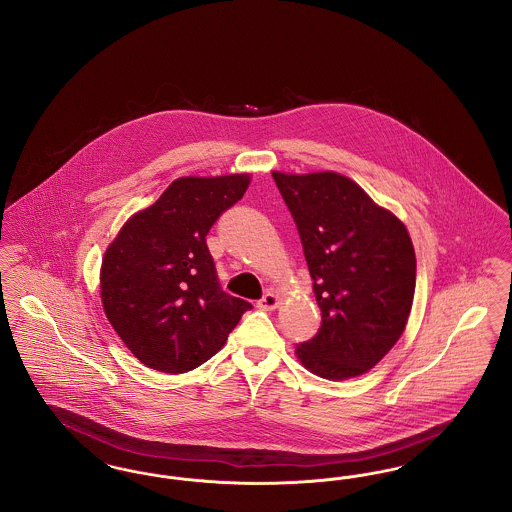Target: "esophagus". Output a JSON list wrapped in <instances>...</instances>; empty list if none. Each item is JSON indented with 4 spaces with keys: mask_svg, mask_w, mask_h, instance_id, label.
I'll list each match as a JSON object with an SVG mask.
<instances>
[{
    "mask_svg": "<svg viewBox=\"0 0 512 512\" xmlns=\"http://www.w3.org/2000/svg\"><path fill=\"white\" fill-rule=\"evenodd\" d=\"M278 305H280V297L272 292L265 293L263 299L257 303V307L263 311H274Z\"/></svg>",
    "mask_w": 512,
    "mask_h": 512,
    "instance_id": "esophagus-1",
    "label": "esophagus"
}]
</instances>
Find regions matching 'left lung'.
Instances as JSON below:
<instances>
[{"instance_id": "1", "label": "left lung", "mask_w": 512, "mask_h": 512, "mask_svg": "<svg viewBox=\"0 0 512 512\" xmlns=\"http://www.w3.org/2000/svg\"><path fill=\"white\" fill-rule=\"evenodd\" d=\"M299 230L322 322L295 357L324 380L378 365L405 332L416 257L407 226L340 172H272Z\"/></svg>"}]
</instances>
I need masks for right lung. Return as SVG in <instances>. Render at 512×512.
Masks as SVG:
<instances>
[{"label":"right lung","mask_w":512,"mask_h":512,"mask_svg":"<svg viewBox=\"0 0 512 512\" xmlns=\"http://www.w3.org/2000/svg\"><path fill=\"white\" fill-rule=\"evenodd\" d=\"M251 174L182 176L122 224L99 268L105 317L147 368L184 374L228 340L251 305L220 290L205 236Z\"/></svg>","instance_id":"right-lung-1"}]
</instances>
